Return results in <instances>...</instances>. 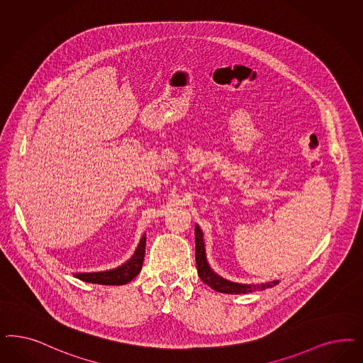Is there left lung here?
<instances>
[{
    "mask_svg": "<svg viewBox=\"0 0 363 363\" xmlns=\"http://www.w3.org/2000/svg\"><path fill=\"white\" fill-rule=\"evenodd\" d=\"M195 243H196V267L200 279L204 281L211 289L215 291L223 294H248L252 291H263L269 287L277 286L279 281H266L260 284H245V283H236V281H227L218 275L213 269H211L207 255H206V245L203 239V233L199 225L195 224Z\"/></svg>",
    "mask_w": 363,
    "mask_h": 363,
    "instance_id": "obj_1",
    "label": "left lung"
}]
</instances>
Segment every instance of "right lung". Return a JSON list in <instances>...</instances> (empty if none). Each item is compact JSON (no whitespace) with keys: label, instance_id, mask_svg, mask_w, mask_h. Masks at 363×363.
Returning a JSON list of instances; mask_svg holds the SVG:
<instances>
[{"label":"right lung","instance_id":"right-lung-1","mask_svg":"<svg viewBox=\"0 0 363 363\" xmlns=\"http://www.w3.org/2000/svg\"><path fill=\"white\" fill-rule=\"evenodd\" d=\"M145 238H147L145 234L141 236L140 242L136 247L133 255L116 269L97 271V272H77L73 275L80 281L94 283V284H106V286L127 284L140 272L144 254H145Z\"/></svg>","mask_w":363,"mask_h":363}]
</instances>
